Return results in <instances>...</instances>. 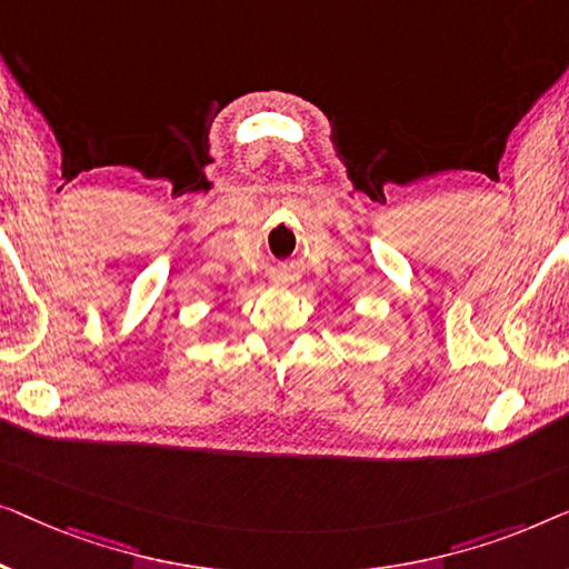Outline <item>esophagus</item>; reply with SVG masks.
Here are the masks:
<instances>
[{"instance_id":"34e87169","label":"esophagus","mask_w":569,"mask_h":569,"mask_svg":"<svg viewBox=\"0 0 569 569\" xmlns=\"http://www.w3.org/2000/svg\"><path fill=\"white\" fill-rule=\"evenodd\" d=\"M273 281H276L278 286H286V283L293 281V276H291V273H276Z\"/></svg>"}]
</instances>
